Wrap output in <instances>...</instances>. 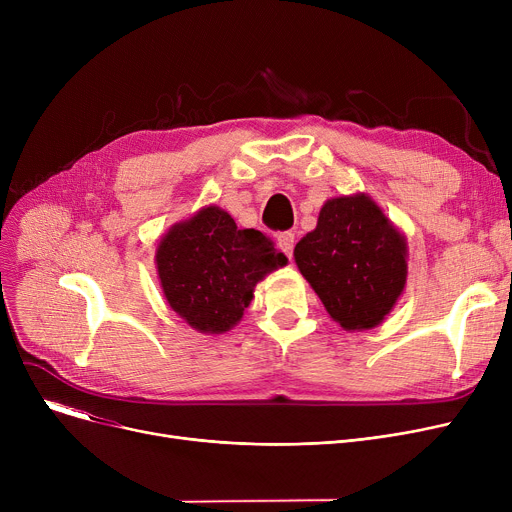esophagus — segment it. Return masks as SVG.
<instances>
[{
    "instance_id": "34e87169",
    "label": "esophagus",
    "mask_w": 512,
    "mask_h": 512,
    "mask_svg": "<svg viewBox=\"0 0 512 512\" xmlns=\"http://www.w3.org/2000/svg\"><path fill=\"white\" fill-rule=\"evenodd\" d=\"M278 245H280V249L290 257V255H292V249H294V234H292V232H280V234H278Z\"/></svg>"
}]
</instances>
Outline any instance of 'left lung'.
<instances>
[{
  "mask_svg": "<svg viewBox=\"0 0 512 512\" xmlns=\"http://www.w3.org/2000/svg\"><path fill=\"white\" fill-rule=\"evenodd\" d=\"M294 261L344 330H371L407 284V238L365 193L324 203Z\"/></svg>",
  "mask_w": 512,
  "mask_h": 512,
  "instance_id": "1",
  "label": "left lung"
}]
</instances>
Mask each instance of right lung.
I'll list each match as a JSON object with an SVG mask.
<instances>
[{
	"label": "right lung",
	"instance_id": "add662e5",
	"mask_svg": "<svg viewBox=\"0 0 512 512\" xmlns=\"http://www.w3.org/2000/svg\"><path fill=\"white\" fill-rule=\"evenodd\" d=\"M263 232L238 230L230 213L209 205L159 240L157 276L170 307L203 334L234 328L267 274L286 265Z\"/></svg>",
	"mask_w": 512,
	"mask_h": 512
}]
</instances>
